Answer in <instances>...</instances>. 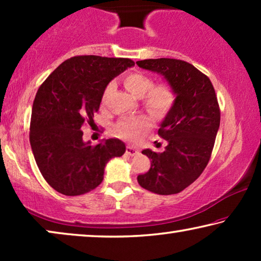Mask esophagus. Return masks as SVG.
I'll use <instances>...</instances> for the list:
<instances>
[{
	"mask_svg": "<svg viewBox=\"0 0 261 261\" xmlns=\"http://www.w3.org/2000/svg\"><path fill=\"white\" fill-rule=\"evenodd\" d=\"M126 153L128 155H135L137 154V153H139L137 149L135 148H133V147H130V146H127V148H126Z\"/></svg>",
	"mask_w": 261,
	"mask_h": 261,
	"instance_id": "1",
	"label": "esophagus"
}]
</instances>
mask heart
<instances>
[{
	"label": "heart",
	"instance_id": "b5f03b06",
	"mask_svg": "<svg viewBox=\"0 0 261 261\" xmlns=\"http://www.w3.org/2000/svg\"><path fill=\"white\" fill-rule=\"evenodd\" d=\"M123 85L135 97H142L145 108L152 115L164 117L171 112L177 99V92L170 82H159L154 84L153 78L144 72H130L123 77ZM112 84H108L103 91L102 102H106L112 91ZM149 121L145 117H128L116 123L115 132L120 137L135 141L147 130Z\"/></svg>",
	"mask_w": 261,
	"mask_h": 261
}]
</instances>
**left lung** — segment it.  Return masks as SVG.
<instances>
[{
	"label": "left lung",
	"instance_id": "1",
	"mask_svg": "<svg viewBox=\"0 0 261 261\" xmlns=\"http://www.w3.org/2000/svg\"><path fill=\"white\" fill-rule=\"evenodd\" d=\"M137 64L163 74L177 92L158 130L167 141L165 151H142L151 159V169L139 174L138 183L158 195L178 194L201 176L212 156L221 119L215 89L208 76L184 60L145 59Z\"/></svg>",
	"mask_w": 261,
	"mask_h": 261
}]
</instances>
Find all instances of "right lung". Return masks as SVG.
<instances>
[{"label":"right lung","mask_w":261,"mask_h":261,"mask_svg":"<svg viewBox=\"0 0 261 261\" xmlns=\"http://www.w3.org/2000/svg\"><path fill=\"white\" fill-rule=\"evenodd\" d=\"M133 65L128 58L76 56L60 64L38 89L31 147L42 177L56 191L80 196L94 190L102 183L106 164L126 152L119 139L84 142L82 127L94 122L109 82Z\"/></svg>","instance_id":"add662e5"}]
</instances>
